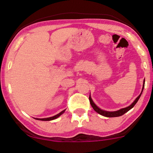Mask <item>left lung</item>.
I'll list each match as a JSON object with an SVG mask.
<instances>
[{"instance_id":"left-lung-1","label":"left lung","mask_w":153,"mask_h":153,"mask_svg":"<svg viewBox=\"0 0 153 153\" xmlns=\"http://www.w3.org/2000/svg\"><path fill=\"white\" fill-rule=\"evenodd\" d=\"M144 84H145V79H143V83L142 90H141V92L140 93V94H139V96L137 97L135 99H134V101H133V102L130 104L129 106H128V107L121 108V109L119 110H117V111H106V110H101V108H99L98 106H97L96 104L94 103V101H92V99L91 98V96H90V97H89L90 103V104H91V105H92V107L93 108V109H94L95 111L97 112V113H99V114L102 115V116L106 117H117L122 116L123 114H124L128 111H129L130 109H132V108L134 106V105H135V104L137 103V101H138L139 98H140L141 94H142L143 88H144Z\"/></svg>"}]
</instances>
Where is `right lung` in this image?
<instances>
[{
  "label": "right lung",
  "instance_id": "add662e5",
  "mask_svg": "<svg viewBox=\"0 0 153 153\" xmlns=\"http://www.w3.org/2000/svg\"><path fill=\"white\" fill-rule=\"evenodd\" d=\"M65 110H63V111H61L60 113H59V114H57L56 115H54V116H53V117H48V118H43V119L36 118V119H37V120H41V121H51V120H54V119H56L58 118V117H60L61 114H63L64 112H65Z\"/></svg>",
  "mask_w": 153,
  "mask_h": 153
}]
</instances>
